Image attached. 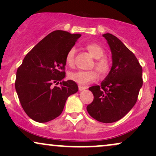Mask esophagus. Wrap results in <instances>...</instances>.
I'll list each match as a JSON object with an SVG mask.
<instances>
[{
    "label": "esophagus",
    "instance_id": "obj_1",
    "mask_svg": "<svg viewBox=\"0 0 156 156\" xmlns=\"http://www.w3.org/2000/svg\"><path fill=\"white\" fill-rule=\"evenodd\" d=\"M86 89H87V87H83V86H80V85L78 86V89H79V91H83Z\"/></svg>",
    "mask_w": 156,
    "mask_h": 156
}]
</instances>
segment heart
<instances>
[{
	"instance_id": "b5f03b06",
	"label": "heart",
	"mask_w": 156,
	"mask_h": 156,
	"mask_svg": "<svg viewBox=\"0 0 156 156\" xmlns=\"http://www.w3.org/2000/svg\"><path fill=\"white\" fill-rule=\"evenodd\" d=\"M86 48L89 53L96 59L94 67L101 76H105L111 69V64L106 58H104L105 51L100 44L96 43H89L86 45ZM76 49L72 48L68 51L65 56V62L68 66H73L74 64ZM69 78L73 81L80 85L87 84L94 81L98 78V73L95 70H77L69 73Z\"/></svg>"
}]
</instances>
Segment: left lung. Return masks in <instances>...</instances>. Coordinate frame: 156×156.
Listing matches in <instances>:
<instances>
[{
	"instance_id": "8db88e82",
	"label": "left lung",
	"mask_w": 156,
	"mask_h": 156,
	"mask_svg": "<svg viewBox=\"0 0 156 156\" xmlns=\"http://www.w3.org/2000/svg\"><path fill=\"white\" fill-rule=\"evenodd\" d=\"M112 52V66L108 76L89 89L94 95L87 105L91 117L103 123H112L122 119L137 101L142 87V67L136 57L115 36L103 34Z\"/></svg>"
}]
</instances>
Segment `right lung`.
<instances>
[{
  "label": "right lung",
  "instance_id": "add662e5",
  "mask_svg": "<svg viewBox=\"0 0 156 156\" xmlns=\"http://www.w3.org/2000/svg\"><path fill=\"white\" fill-rule=\"evenodd\" d=\"M57 30L46 36L25 56L18 67L15 89L23 110L38 122L54 119L63 111L68 97L78 92L65 77V56L80 37ZM59 83L58 87L54 86Z\"/></svg>",
  "mask_w": 156,
  "mask_h": 156
}]
</instances>
